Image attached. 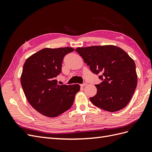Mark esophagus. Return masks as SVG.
Listing matches in <instances>:
<instances>
[{"mask_svg": "<svg viewBox=\"0 0 152 152\" xmlns=\"http://www.w3.org/2000/svg\"><path fill=\"white\" fill-rule=\"evenodd\" d=\"M86 85H87V83H86V82H85V83H83L82 84H81L80 86H81L82 87H84V86H86Z\"/></svg>", "mask_w": 152, "mask_h": 152, "instance_id": "esophagus-1", "label": "esophagus"}]
</instances>
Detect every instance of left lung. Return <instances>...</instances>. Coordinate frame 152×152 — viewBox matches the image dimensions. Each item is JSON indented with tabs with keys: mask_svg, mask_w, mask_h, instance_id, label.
Returning a JSON list of instances; mask_svg holds the SVG:
<instances>
[{
	"mask_svg": "<svg viewBox=\"0 0 152 152\" xmlns=\"http://www.w3.org/2000/svg\"><path fill=\"white\" fill-rule=\"evenodd\" d=\"M91 71L102 74L96 85L97 93L90 98L96 107L114 112L129 103L137 83L134 60L121 48L112 45H94L75 49Z\"/></svg>",
	"mask_w": 152,
	"mask_h": 152,
	"instance_id": "left-lung-1",
	"label": "left lung"
}]
</instances>
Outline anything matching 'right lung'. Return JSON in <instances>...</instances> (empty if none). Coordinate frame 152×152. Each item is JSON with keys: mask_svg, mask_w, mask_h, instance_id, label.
Wrapping results in <instances>:
<instances>
[{"mask_svg": "<svg viewBox=\"0 0 152 152\" xmlns=\"http://www.w3.org/2000/svg\"><path fill=\"white\" fill-rule=\"evenodd\" d=\"M74 50L72 48H44L25 61L21 84L28 103L37 111L56 117L70 108L79 84L59 85L56 78L61 72L64 56Z\"/></svg>", "mask_w": 152, "mask_h": 152, "instance_id": "1", "label": "right lung"}]
</instances>
